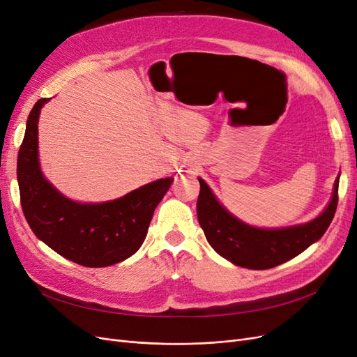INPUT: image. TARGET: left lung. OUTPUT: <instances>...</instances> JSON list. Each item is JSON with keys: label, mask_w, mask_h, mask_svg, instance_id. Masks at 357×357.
<instances>
[{"label": "left lung", "mask_w": 357, "mask_h": 357, "mask_svg": "<svg viewBox=\"0 0 357 357\" xmlns=\"http://www.w3.org/2000/svg\"><path fill=\"white\" fill-rule=\"evenodd\" d=\"M197 214L208 244L226 261L248 269H268L282 265L317 243L337 211L340 174L332 197L317 218L286 228H259L234 215L214 195L201 177Z\"/></svg>", "instance_id": "obj_1"}]
</instances>
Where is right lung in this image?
I'll return each mask as SVG.
<instances>
[{
    "mask_svg": "<svg viewBox=\"0 0 357 357\" xmlns=\"http://www.w3.org/2000/svg\"><path fill=\"white\" fill-rule=\"evenodd\" d=\"M49 101L43 98L32 107L17 155L25 219L40 241L71 262L89 268L122 262L144 243L153 211L174 178L155 180L104 202H80L66 197L45 177L40 165L38 119Z\"/></svg>",
    "mask_w": 357,
    "mask_h": 357,
    "instance_id": "add662e5",
    "label": "right lung"
}]
</instances>
